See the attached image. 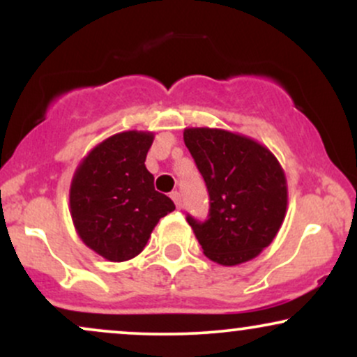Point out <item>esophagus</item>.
<instances>
[{"mask_svg": "<svg viewBox=\"0 0 357 357\" xmlns=\"http://www.w3.org/2000/svg\"><path fill=\"white\" fill-rule=\"evenodd\" d=\"M171 198H173L176 208H178V210H181V195H179L178 191H173L171 192Z\"/></svg>", "mask_w": 357, "mask_h": 357, "instance_id": "esophagus-1", "label": "esophagus"}]
</instances>
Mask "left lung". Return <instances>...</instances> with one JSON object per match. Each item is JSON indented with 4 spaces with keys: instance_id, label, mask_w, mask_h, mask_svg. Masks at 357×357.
Returning <instances> with one entry per match:
<instances>
[{
    "instance_id": "1",
    "label": "left lung",
    "mask_w": 357,
    "mask_h": 357,
    "mask_svg": "<svg viewBox=\"0 0 357 357\" xmlns=\"http://www.w3.org/2000/svg\"><path fill=\"white\" fill-rule=\"evenodd\" d=\"M183 137L210 195L208 220L186 218L203 253L225 267L258 257L285 218L289 192L280 162L238 132L188 127Z\"/></svg>"
}]
</instances>
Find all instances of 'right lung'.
<instances>
[{
	"instance_id": "add662e5",
	"label": "right lung",
	"mask_w": 357,
	"mask_h": 357,
	"mask_svg": "<svg viewBox=\"0 0 357 357\" xmlns=\"http://www.w3.org/2000/svg\"><path fill=\"white\" fill-rule=\"evenodd\" d=\"M147 130L114 134L80 161L70 184V215L80 240L109 261L142 252L158 221L174 203L154 190L146 155Z\"/></svg>"
}]
</instances>
